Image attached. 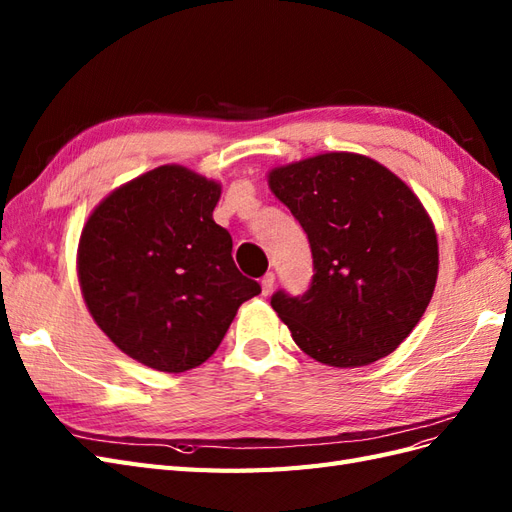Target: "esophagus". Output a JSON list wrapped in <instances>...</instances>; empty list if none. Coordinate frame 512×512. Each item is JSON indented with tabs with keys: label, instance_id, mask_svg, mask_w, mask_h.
<instances>
[{
	"label": "esophagus",
	"instance_id": "esophagus-1",
	"mask_svg": "<svg viewBox=\"0 0 512 512\" xmlns=\"http://www.w3.org/2000/svg\"><path fill=\"white\" fill-rule=\"evenodd\" d=\"M273 284H275V275L273 273H267L265 278H262V282H260V286H262V295H269L271 290H273Z\"/></svg>",
	"mask_w": 512,
	"mask_h": 512
}]
</instances>
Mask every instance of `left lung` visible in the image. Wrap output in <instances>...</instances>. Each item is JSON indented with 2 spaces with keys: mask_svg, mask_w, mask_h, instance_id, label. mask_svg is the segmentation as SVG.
I'll use <instances>...</instances> for the list:
<instances>
[{
  "mask_svg": "<svg viewBox=\"0 0 512 512\" xmlns=\"http://www.w3.org/2000/svg\"><path fill=\"white\" fill-rule=\"evenodd\" d=\"M267 183L312 247L308 293L271 297L297 347L334 368L394 353L437 284V232L420 198L392 170L357 153L278 165Z\"/></svg>",
  "mask_w": 512,
  "mask_h": 512,
  "instance_id": "left-lung-1",
  "label": "left lung"
}]
</instances>
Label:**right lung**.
<instances>
[{
	"label": "right lung",
	"mask_w": 512,
	"mask_h": 512,
	"mask_svg": "<svg viewBox=\"0 0 512 512\" xmlns=\"http://www.w3.org/2000/svg\"><path fill=\"white\" fill-rule=\"evenodd\" d=\"M219 196L213 178L159 165L105 196L81 230L77 278L88 312L148 368L185 372L206 362L241 303L260 293L215 224Z\"/></svg>",
	"instance_id": "right-lung-1"
}]
</instances>
